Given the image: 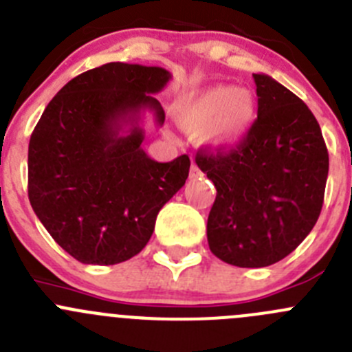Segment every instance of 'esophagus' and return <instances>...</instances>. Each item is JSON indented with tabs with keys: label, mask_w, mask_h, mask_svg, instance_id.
I'll use <instances>...</instances> for the list:
<instances>
[{
	"label": "esophagus",
	"mask_w": 352,
	"mask_h": 352,
	"mask_svg": "<svg viewBox=\"0 0 352 352\" xmlns=\"http://www.w3.org/2000/svg\"><path fill=\"white\" fill-rule=\"evenodd\" d=\"M203 175V172L199 170V166L196 165V162L192 160V165H190V179H197V177Z\"/></svg>",
	"instance_id": "obj_1"
}]
</instances>
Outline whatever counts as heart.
Segmentation results:
<instances>
[{"label": "heart", "instance_id": "1", "mask_svg": "<svg viewBox=\"0 0 352 352\" xmlns=\"http://www.w3.org/2000/svg\"><path fill=\"white\" fill-rule=\"evenodd\" d=\"M175 117L182 127L204 132L213 148L230 151L241 146L254 127L258 103L245 87L214 84L180 98Z\"/></svg>", "mask_w": 352, "mask_h": 352}]
</instances>
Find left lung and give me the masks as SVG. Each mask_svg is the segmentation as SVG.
Instances as JSON below:
<instances>
[{
	"instance_id": "1",
	"label": "left lung",
	"mask_w": 352,
	"mask_h": 352,
	"mask_svg": "<svg viewBox=\"0 0 352 352\" xmlns=\"http://www.w3.org/2000/svg\"><path fill=\"white\" fill-rule=\"evenodd\" d=\"M258 118L241 146L199 149L196 163L217 187L208 217L211 252L241 268L291 254L323 206L329 151L315 115L294 93L252 74Z\"/></svg>"
}]
</instances>
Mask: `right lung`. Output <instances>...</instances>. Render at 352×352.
<instances>
[{"label":"right lung","instance_id":"add662e5","mask_svg":"<svg viewBox=\"0 0 352 352\" xmlns=\"http://www.w3.org/2000/svg\"><path fill=\"white\" fill-rule=\"evenodd\" d=\"M162 67L113 61L65 84L29 142V201L58 245L85 265H117L141 252L163 204L186 184L187 155L158 163L141 148V111L163 125L153 94Z\"/></svg>","mask_w":352,"mask_h":352}]
</instances>
